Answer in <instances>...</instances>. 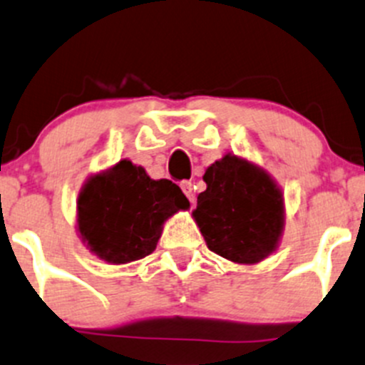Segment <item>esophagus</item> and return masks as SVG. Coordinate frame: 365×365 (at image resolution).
I'll list each match as a JSON object with an SVG mask.
<instances>
[{
    "label": "esophagus",
    "mask_w": 365,
    "mask_h": 365,
    "mask_svg": "<svg viewBox=\"0 0 365 365\" xmlns=\"http://www.w3.org/2000/svg\"><path fill=\"white\" fill-rule=\"evenodd\" d=\"M182 190L183 194L187 196V200L190 201V203H194V200H196V194H194V185L190 182H182Z\"/></svg>",
    "instance_id": "34e87169"
}]
</instances>
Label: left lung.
<instances>
[{
    "instance_id": "obj_1",
    "label": "left lung",
    "mask_w": 365,
    "mask_h": 365,
    "mask_svg": "<svg viewBox=\"0 0 365 365\" xmlns=\"http://www.w3.org/2000/svg\"><path fill=\"white\" fill-rule=\"evenodd\" d=\"M207 190L192 212L207 247L239 264H255L277 250L284 197L272 180L246 160L226 155L205 173Z\"/></svg>"
}]
</instances>
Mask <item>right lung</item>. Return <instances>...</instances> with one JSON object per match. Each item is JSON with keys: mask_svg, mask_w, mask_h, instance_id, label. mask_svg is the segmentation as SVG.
<instances>
[{"mask_svg": "<svg viewBox=\"0 0 365 365\" xmlns=\"http://www.w3.org/2000/svg\"><path fill=\"white\" fill-rule=\"evenodd\" d=\"M189 200L171 180H151L143 168L121 160L87 182L78 200V228L93 253L110 264L148 257L165 219Z\"/></svg>", "mask_w": 365, "mask_h": 365, "instance_id": "obj_1", "label": "right lung"}]
</instances>
